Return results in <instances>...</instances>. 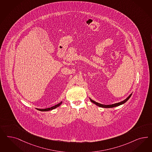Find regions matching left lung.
I'll return each instance as SVG.
<instances>
[{
  "label": "left lung",
  "instance_id": "8db88e82",
  "mask_svg": "<svg viewBox=\"0 0 152 152\" xmlns=\"http://www.w3.org/2000/svg\"><path fill=\"white\" fill-rule=\"evenodd\" d=\"M132 95V94H131L128 97H127L126 99H125V100H124L123 101H121V102H118V103H115V104H110V105H105V104H101V103H98V102H95V101H94L93 100H92L91 99H91V101L92 102V103H94L95 104H96V105H97L99 107H103V108H112L114 107H116V106H120V105H121V104H123L124 103H125L126 101H127V100L129 99V98H130V97H131V96Z\"/></svg>",
  "mask_w": 152,
  "mask_h": 152
}]
</instances>
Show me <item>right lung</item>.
<instances>
[{
    "label": "right lung",
    "mask_w": 152,
    "mask_h": 152,
    "mask_svg": "<svg viewBox=\"0 0 152 152\" xmlns=\"http://www.w3.org/2000/svg\"><path fill=\"white\" fill-rule=\"evenodd\" d=\"M61 103H62V102H61L60 103H58V104H56L55 106H53V107H51L48 108H45V109H37V110H39V111H48L52 110H53V109H55V108H56L59 107V106H60Z\"/></svg>",
    "instance_id": "obj_1"
}]
</instances>
